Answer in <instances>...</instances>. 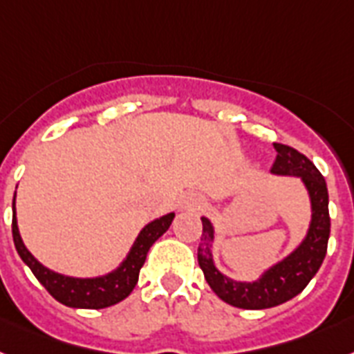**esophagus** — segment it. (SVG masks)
<instances>
[{
  "instance_id": "esophagus-1",
  "label": "esophagus",
  "mask_w": 354,
  "mask_h": 354,
  "mask_svg": "<svg viewBox=\"0 0 354 354\" xmlns=\"http://www.w3.org/2000/svg\"><path fill=\"white\" fill-rule=\"evenodd\" d=\"M203 201H201V198H189V201H186V203H184V208H201V206H203Z\"/></svg>"
}]
</instances>
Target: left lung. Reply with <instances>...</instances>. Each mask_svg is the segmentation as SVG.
Segmentation results:
<instances>
[{"mask_svg": "<svg viewBox=\"0 0 354 354\" xmlns=\"http://www.w3.org/2000/svg\"><path fill=\"white\" fill-rule=\"evenodd\" d=\"M277 159L271 174L300 177L311 201V223L299 248L291 251L284 261L266 270L255 282H239L223 275L213 264L212 246L215 230L208 218L203 217V236L198 244L197 259L204 279L218 299L241 309H268L288 302L309 284L317 275L328 251L329 227V195L326 179L317 166L291 146L275 142Z\"/></svg>", "mask_w": 354, "mask_h": 354, "instance_id": "left-lung-1", "label": "left lung"}]
</instances>
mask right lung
I'll use <instances>...</instances> for the list:
<instances>
[{"mask_svg":"<svg viewBox=\"0 0 354 354\" xmlns=\"http://www.w3.org/2000/svg\"><path fill=\"white\" fill-rule=\"evenodd\" d=\"M12 212L14 246H16L17 253L21 257V261L30 268L34 277L45 286L46 291L57 302L65 304L68 308L81 309H103L127 299L136 288L137 280H139V271L145 264L148 251L153 246V242L162 233H166V230L170 227L171 221L175 217V213H168V215H162L160 218H156L150 224H146L141 233L137 235L131 250L128 251L127 259L112 273L95 277V279H75V277L61 275V273L48 270L37 259H34L30 251L26 250L21 241V235H19V230H17L16 194H14L12 201Z\"/></svg>","mask_w":354,"mask_h":354,"instance_id":"obj_1","label":"right lung"}]
</instances>
